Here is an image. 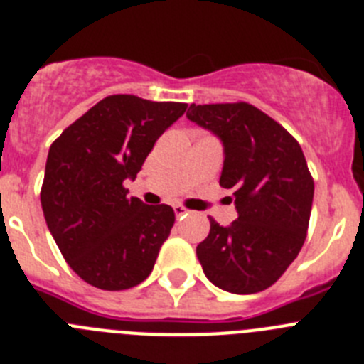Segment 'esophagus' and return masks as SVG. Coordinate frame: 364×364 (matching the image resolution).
Here are the masks:
<instances>
[{"instance_id": "34e87169", "label": "esophagus", "mask_w": 364, "mask_h": 364, "mask_svg": "<svg viewBox=\"0 0 364 364\" xmlns=\"http://www.w3.org/2000/svg\"><path fill=\"white\" fill-rule=\"evenodd\" d=\"M173 211H175V217L176 218L184 217V215L189 213V210H186L184 205H173Z\"/></svg>"}]
</instances>
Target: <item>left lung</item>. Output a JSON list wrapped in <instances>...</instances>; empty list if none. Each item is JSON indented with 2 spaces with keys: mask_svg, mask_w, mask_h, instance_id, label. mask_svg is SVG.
<instances>
[{
  "mask_svg": "<svg viewBox=\"0 0 364 364\" xmlns=\"http://www.w3.org/2000/svg\"><path fill=\"white\" fill-rule=\"evenodd\" d=\"M188 120L220 140V186L239 213L230 226L210 218L197 246L204 275L230 294H257L295 260L306 239L314 180L301 146L277 122L250 104L189 105Z\"/></svg>",
  "mask_w": 364,
  "mask_h": 364,
  "instance_id": "obj_1",
  "label": "left lung"
}]
</instances>
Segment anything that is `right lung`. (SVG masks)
Here are the masks:
<instances>
[{"label": "right lung", "mask_w": 364, "mask_h": 364, "mask_svg": "<svg viewBox=\"0 0 364 364\" xmlns=\"http://www.w3.org/2000/svg\"><path fill=\"white\" fill-rule=\"evenodd\" d=\"M186 107L133 95L107 96L50 146L41 210L62 255L91 286L127 290L153 272L175 211L129 197L124 182L136 178L154 142Z\"/></svg>", "instance_id": "obj_1"}]
</instances>
